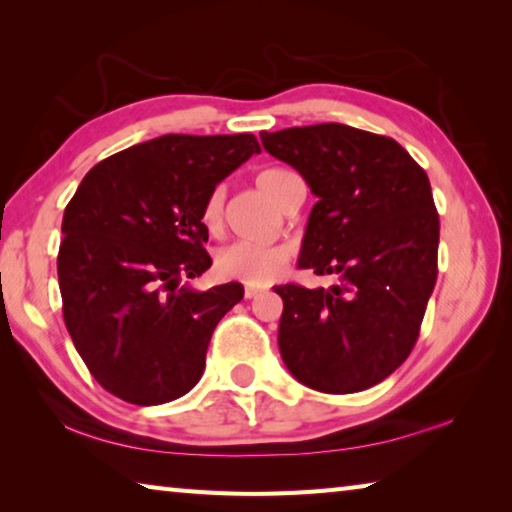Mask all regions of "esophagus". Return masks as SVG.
<instances>
[{
    "mask_svg": "<svg viewBox=\"0 0 512 512\" xmlns=\"http://www.w3.org/2000/svg\"><path fill=\"white\" fill-rule=\"evenodd\" d=\"M259 293H262V291H259V289H255V287H246V291H244V296H246L248 300H253V298H257V296H259Z\"/></svg>",
    "mask_w": 512,
    "mask_h": 512,
    "instance_id": "34e87169",
    "label": "esophagus"
}]
</instances>
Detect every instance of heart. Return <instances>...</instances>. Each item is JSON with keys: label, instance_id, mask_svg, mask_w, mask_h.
Here are the masks:
<instances>
[{"label": "heart", "instance_id": "obj_1", "mask_svg": "<svg viewBox=\"0 0 512 512\" xmlns=\"http://www.w3.org/2000/svg\"><path fill=\"white\" fill-rule=\"evenodd\" d=\"M293 173L284 169H264L257 173L255 183L268 201L275 203L277 192L284 180H287ZM221 212H223V189L216 187L214 192L207 196L205 207H203V223L207 230H216L221 223ZM289 264V250L282 246H257V244H246V241H235V244H228L216 253L214 268L221 277H228V280H239L246 284H253V287H262L277 280L284 273V268Z\"/></svg>", "mask_w": 512, "mask_h": 512}]
</instances>
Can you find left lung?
Returning a JSON list of instances; mask_svg holds the SVG:
<instances>
[{
  "instance_id": "8db88e82",
  "label": "left lung",
  "mask_w": 512,
  "mask_h": 512,
  "mask_svg": "<svg viewBox=\"0 0 512 512\" xmlns=\"http://www.w3.org/2000/svg\"><path fill=\"white\" fill-rule=\"evenodd\" d=\"M311 194L300 268L329 289L275 287L284 366L320 393H359L409 357L438 275L440 223L424 169L391 137L345 124L262 133Z\"/></svg>"
}]
</instances>
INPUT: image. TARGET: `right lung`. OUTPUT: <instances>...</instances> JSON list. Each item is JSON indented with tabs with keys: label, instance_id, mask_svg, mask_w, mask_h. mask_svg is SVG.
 <instances>
[{
	"label": "right lung",
	"instance_id": "right-lung-1",
	"mask_svg": "<svg viewBox=\"0 0 512 512\" xmlns=\"http://www.w3.org/2000/svg\"><path fill=\"white\" fill-rule=\"evenodd\" d=\"M255 135H162L110 155L63 216L58 284L76 352L92 377L137 406L178 400L205 370L214 327L244 298L239 282L196 291L203 207L259 153Z\"/></svg>",
	"mask_w": 512,
	"mask_h": 512
}]
</instances>
